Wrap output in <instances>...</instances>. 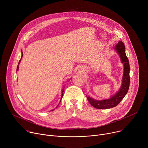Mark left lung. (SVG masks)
<instances>
[{"instance_id": "8db88e82", "label": "left lung", "mask_w": 148, "mask_h": 148, "mask_svg": "<svg viewBox=\"0 0 148 148\" xmlns=\"http://www.w3.org/2000/svg\"><path fill=\"white\" fill-rule=\"evenodd\" d=\"M114 49L119 54L124 67L122 85L119 91L109 99L95 100L90 97L87 96V99L90 104L97 109H109L116 107L125 97L129 90L130 84V67L128 58L126 56L125 47L123 42L121 41H119L118 43L114 47Z\"/></svg>"}]
</instances>
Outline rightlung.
Masks as SVG:
<instances>
[{
	"mask_svg": "<svg viewBox=\"0 0 148 148\" xmlns=\"http://www.w3.org/2000/svg\"><path fill=\"white\" fill-rule=\"evenodd\" d=\"M22 57H21V58H22V57H23V53L22 52ZM20 61H21V59L20 60V61H19V62H18V64H20ZM18 66H17V71H18ZM64 88H63V89H62V95H61V99H60V102H61V99H62V96H63V93H62V92H64Z\"/></svg>",
	"mask_w": 148,
	"mask_h": 148,
	"instance_id": "add662e5",
	"label": "right lung"
}]
</instances>
